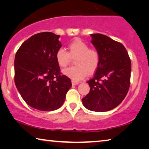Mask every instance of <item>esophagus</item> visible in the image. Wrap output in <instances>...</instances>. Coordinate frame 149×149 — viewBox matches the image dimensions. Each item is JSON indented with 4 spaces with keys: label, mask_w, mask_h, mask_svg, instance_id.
<instances>
[{
    "label": "esophagus",
    "mask_w": 149,
    "mask_h": 149,
    "mask_svg": "<svg viewBox=\"0 0 149 149\" xmlns=\"http://www.w3.org/2000/svg\"><path fill=\"white\" fill-rule=\"evenodd\" d=\"M79 82L77 81H72V85H77V84H79Z\"/></svg>",
    "instance_id": "obj_1"
}]
</instances>
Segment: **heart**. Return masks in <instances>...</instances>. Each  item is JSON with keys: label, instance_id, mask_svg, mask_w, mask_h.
Masks as SVG:
<instances>
[{"label": "heart", "instance_id": "obj_1", "mask_svg": "<svg viewBox=\"0 0 149 149\" xmlns=\"http://www.w3.org/2000/svg\"><path fill=\"white\" fill-rule=\"evenodd\" d=\"M68 52L63 48L57 50L55 58L61 68L69 65L71 58H74L75 66L63 70V74L74 81L83 79L87 74L95 72L100 64V54L97 49H91L89 46L80 38H75L67 46Z\"/></svg>", "mask_w": 149, "mask_h": 149}]
</instances>
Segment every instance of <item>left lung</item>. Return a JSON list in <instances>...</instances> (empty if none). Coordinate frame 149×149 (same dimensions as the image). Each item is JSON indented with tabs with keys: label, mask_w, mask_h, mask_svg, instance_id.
<instances>
[{
	"label": "left lung",
	"mask_w": 149,
	"mask_h": 149,
	"mask_svg": "<svg viewBox=\"0 0 149 149\" xmlns=\"http://www.w3.org/2000/svg\"><path fill=\"white\" fill-rule=\"evenodd\" d=\"M91 36L100 61L94 77L87 81L90 92L82 101L91 111H108L120 104L129 91L131 62L120 42L102 34Z\"/></svg>",
	"instance_id": "1"
}]
</instances>
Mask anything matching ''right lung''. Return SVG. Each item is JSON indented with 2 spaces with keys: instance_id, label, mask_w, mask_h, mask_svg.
<instances>
[{
  "instance_id": "right-lung-1",
  "label": "right lung",
  "mask_w": 149,
  "mask_h": 149,
  "mask_svg": "<svg viewBox=\"0 0 149 149\" xmlns=\"http://www.w3.org/2000/svg\"><path fill=\"white\" fill-rule=\"evenodd\" d=\"M60 36L51 32L32 36L22 43L15 58V82L27 104L42 111L58 109L72 83L62 74L55 53Z\"/></svg>"
}]
</instances>
